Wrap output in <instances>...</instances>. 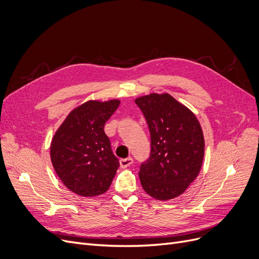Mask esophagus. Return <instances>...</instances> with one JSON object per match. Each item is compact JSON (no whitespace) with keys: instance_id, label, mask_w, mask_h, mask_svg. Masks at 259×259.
Wrapping results in <instances>:
<instances>
[{"instance_id":"obj_1","label":"esophagus","mask_w":259,"mask_h":259,"mask_svg":"<svg viewBox=\"0 0 259 259\" xmlns=\"http://www.w3.org/2000/svg\"><path fill=\"white\" fill-rule=\"evenodd\" d=\"M133 162H134V160H133V158L132 157H127V158H123V159H120V165H121V168H127V167H130L131 164H133Z\"/></svg>"}]
</instances>
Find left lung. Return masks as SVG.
Returning a JSON list of instances; mask_svg holds the SVG:
<instances>
[{
  "label": "left lung",
  "instance_id": "1",
  "mask_svg": "<svg viewBox=\"0 0 259 259\" xmlns=\"http://www.w3.org/2000/svg\"><path fill=\"white\" fill-rule=\"evenodd\" d=\"M151 135L150 157L139 179L152 198L165 201L182 194L196 179L204 158V137L193 113L168 94L135 100Z\"/></svg>",
  "mask_w": 259,
  "mask_h": 259
}]
</instances>
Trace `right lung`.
<instances>
[{
    "instance_id": "right-lung-1",
    "label": "right lung",
    "mask_w": 259,
    "mask_h": 259,
    "mask_svg": "<svg viewBox=\"0 0 259 259\" xmlns=\"http://www.w3.org/2000/svg\"><path fill=\"white\" fill-rule=\"evenodd\" d=\"M120 101H88L72 110L51 143V160L66 187L81 196L106 192L120 162L104 132Z\"/></svg>"
}]
</instances>
